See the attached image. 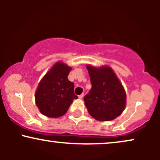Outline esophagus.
Returning <instances> with one entry per match:
<instances>
[{"label": "esophagus", "mask_w": 160, "mask_h": 160, "mask_svg": "<svg viewBox=\"0 0 160 160\" xmlns=\"http://www.w3.org/2000/svg\"><path fill=\"white\" fill-rule=\"evenodd\" d=\"M83 95H84V94H83V93H82V94L81 95H79V98H80V99H82V98H83Z\"/></svg>", "instance_id": "34e87169"}]
</instances>
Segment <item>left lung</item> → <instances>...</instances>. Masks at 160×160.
Segmentation results:
<instances>
[{
  "label": "left lung",
  "mask_w": 160,
  "mask_h": 160,
  "mask_svg": "<svg viewBox=\"0 0 160 160\" xmlns=\"http://www.w3.org/2000/svg\"><path fill=\"white\" fill-rule=\"evenodd\" d=\"M86 68L92 83V89L83 98L88 112L97 120H114L126 107L123 86L110 67L87 65Z\"/></svg>",
  "instance_id": "8db88e82"
}]
</instances>
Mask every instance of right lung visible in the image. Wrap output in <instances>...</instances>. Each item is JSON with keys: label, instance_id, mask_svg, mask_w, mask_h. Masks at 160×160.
<instances>
[{"label": "right lung", "instance_id": "1", "mask_svg": "<svg viewBox=\"0 0 160 160\" xmlns=\"http://www.w3.org/2000/svg\"><path fill=\"white\" fill-rule=\"evenodd\" d=\"M71 68L57 62L43 77L35 92V102L42 114L56 118L68 111L74 99V84L68 79Z\"/></svg>", "mask_w": 160, "mask_h": 160}]
</instances>
